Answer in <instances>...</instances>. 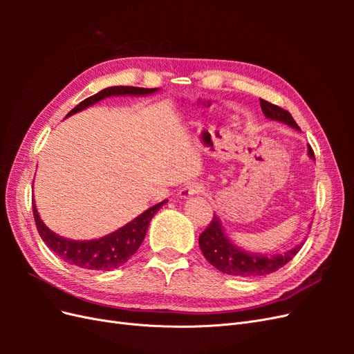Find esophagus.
Returning <instances> with one entry per match:
<instances>
[{"mask_svg": "<svg viewBox=\"0 0 354 354\" xmlns=\"http://www.w3.org/2000/svg\"><path fill=\"white\" fill-rule=\"evenodd\" d=\"M201 192H202V186H201V185L192 183V185H187V186H185L183 189H181V190L178 192V196H180L181 199H187V198H190V196L201 194Z\"/></svg>", "mask_w": 354, "mask_h": 354, "instance_id": "esophagus-1", "label": "esophagus"}]
</instances>
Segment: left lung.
Here are the masks:
<instances>
[{
    "label": "left lung",
    "instance_id": "1",
    "mask_svg": "<svg viewBox=\"0 0 354 354\" xmlns=\"http://www.w3.org/2000/svg\"><path fill=\"white\" fill-rule=\"evenodd\" d=\"M260 104L267 120L277 121L294 128L297 131H301L289 112L263 99H260ZM307 155L310 159L315 160V153L310 146H307ZM303 245L304 241L282 254H260L246 251L227 236L217 214H214L211 224L199 236V248L208 263L223 273L238 277H257L279 270L281 267L294 259Z\"/></svg>",
    "mask_w": 354,
    "mask_h": 354
}]
</instances>
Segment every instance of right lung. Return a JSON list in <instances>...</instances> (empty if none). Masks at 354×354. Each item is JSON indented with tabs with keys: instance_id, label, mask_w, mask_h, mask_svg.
Listing matches in <instances>:
<instances>
[{
	"instance_id": "right-lung-1",
	"label": "right lung",
	"mask_w": 354,
	"mask_h": 354,
	"mask_svg": "<svg viewBox=\"0 0 354 354\" xmlns=\"http://www.w3.org/2000/svg\"><path fill=\"white\" fill-rule=\"evenodd\" d=\"M158 91L159 88L125 87V85L108 87L81 102L77 108H73L66 115V118L90 108V106L99 103L100 100L113 97V95L115 97H118V95H137V97H143V95H151ZM167 202L168 199H164L162 202L156 203V205L147 208L140 216H137L134 220L127 223L125 226L106 234V236L90 241L68 239L50 230L39 217L35 201H32V211H34V218L41 239L63 261L87 270L111 272L116 269V267L125 264L136 254V251L140 248V245L146 236L149 223H151L159 208L165 205Z\"/></svg>"
}]
</instances>
